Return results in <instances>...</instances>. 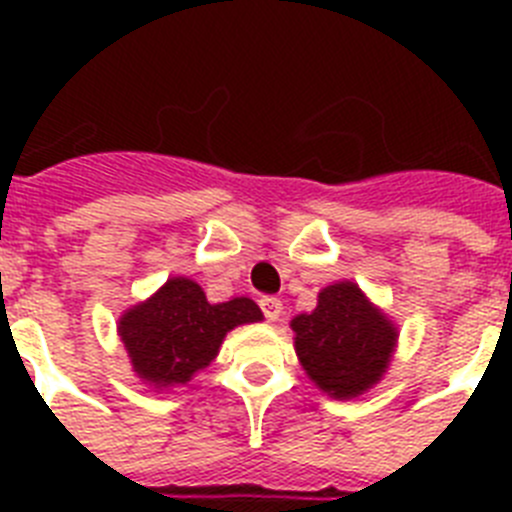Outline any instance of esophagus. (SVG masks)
Segmentation results:
<instances>
[{
    "instance_id": "1",
    "label": "esophagus",
    "mask_w": 512,
    "mask_h": 512,
    "mask_svg": "<svg viewBox=\"0 0 512 512\" xmlns=\"http://www.w3.org/2000/svg\"><path fill=\"white\" fill-rule=\"evenodd\" d=\"M261 310H264V315H266V320H271V323H274V320H279V315H282V302L277 300V297H261Z\"/></svg>"
}]
</instances>
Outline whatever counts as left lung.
<instances>
[{
  "mask_svg": "<svg viewBox=\"0 0 512 512\" xmlns=\"http://www.w3.org/2000/svg\"><path fill=\"white\" fill-rule=\"evenodd\" d=\"M295 351L310 382L333 400H354L379 384L395 356L400 330L359 284H328L312 312H300Z\"/></svg>",
  "mask_w": 512,
  "mask_h": 512,
  "instance_id": "left-lung-1",
  "label": "left lung"
}]
</instances>
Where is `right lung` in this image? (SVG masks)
Listing matches in <instances>:
<instances>
[{
    "label": "right lung",
    "mask_w": 512,
    "mask_h": 512,
    "mask_svg": "<svg viewBox=\"0 0 512 512\" xmlns=\"http://www.w3.org/2000/svg\"><path fill=\"white\" fill-rule=\"evenodd\" d=\"M261 320L264 312L248 297L212 305L194 279L171 277L148 300L122 312L117 336L135 377L161 392L207 369L230 330Z\"/></svg>",
    "instance_id": "right-lung-1"
}]
</instances>
